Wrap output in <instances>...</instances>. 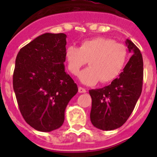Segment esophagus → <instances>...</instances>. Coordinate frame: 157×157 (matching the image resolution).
Returning a JSON list of instances; mask_svg holds the SVG:
<instances>
[{
  "label": "esophagus",
  "mask_w": 157,
  "mask_h": 157,
  "mask_svg": "<svg viewBox=\"0 0 157 157\" xmlns=\"http://www.w3.org/2000/svg\"><path fill=\"white\" fill-rule=\"evenodd\" d=\"M78 91H79V93H83V94L86 93V89L82 88V87H81V86H79Z\"/></svg>",
  "instance_id": "1"
}]
</instances>
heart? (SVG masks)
I'll return each mask as SVG.
<instances>
[{"mask_svg":"<svg viewBox=\"0 0 157 157\" xmlns=\"http://www.w3.org/2000/svg\"><path fill=\"white\" fill-rule=\"evenodd\" d=\"M127 58L128 51L124 45L105 37L85 40L79 48L68 45L64 51L67 70L74 76L88 60L90 67L79 74V80L87 86H94L99 81L102 83L114 81L124 69Z\"/></svg>","mask_w":157,"mask_h":157,"instance_id":"1","label":"heart"}]
</instances>
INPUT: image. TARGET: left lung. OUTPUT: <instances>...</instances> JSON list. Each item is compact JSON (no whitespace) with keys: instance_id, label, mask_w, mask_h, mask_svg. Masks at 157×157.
I'll return each mask as SVG.
<instances>
[{"instance_id":"left-lung-1","label":"left lung","mask_w":157,"mask_h":157,"mask_svg":"<svg viewBox=\"0 0 157 157\" xmlns=\"http://www.w3.org/2000/svg\"><path fill=\"white\" fill-rule=\"evenodd\" d=\"M129 59L119 77L109 86L89 91L92 98L90 121L102 130H113L125 123L142 93L144 62L140 50L131 40H125Z\"/></svg>"}]
</instances>
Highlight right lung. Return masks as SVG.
I'll use <instances>...</instances> for the list:
<instances>
[{
    "mask_svg": "<svg viewBox=\"0 0 157 157\" xmlns=\"http://www.w3.org/2000/svg\"><path fill=\"white\" fill-rule=\"evenodd\" d=\"M67 36L45 33L19 50L13 87L25 121L38 131L59 129L69 101L78 88L65 71Z\"/></svg>",
    "mask_w": 157,
    "mask_h": 157,
    "instance_id": "1",
    "label": "right lung"
}]
</instances>
